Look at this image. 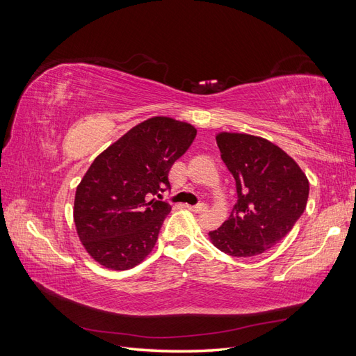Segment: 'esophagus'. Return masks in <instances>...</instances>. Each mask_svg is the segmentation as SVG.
<instances>
[{"mask_svg": "<svg viewBox=\"0 0 356 356\" xmlns=\"http://www.w3.org/2000/svg\"><path fill=\"white\" fill-rule=\"evenodd\" d=\"M187 209H190L193 212H204V211H208V204L199 203V204H195V207H190V204H187Z\"/></svg>", "mask_w": 356, "mask_h": 356, "instance_id": "1", "label": "esophagus"}]
</instances>
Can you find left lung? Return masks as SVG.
Returning <instances> with one entry per match:
<instances>
[{
	"label": "left lung",
	"mask_w": 356,
	"mask_h": 356,
	"mask_svg": "<svg viewBox=\"0 0 356 356\" xmlns=\"http://www.w3.org/2000/svg\"><path fill=\"white\" fill-rule=\"evenodd\" d=\"M221 159L236 181L238 202L229 220L209 232L232 257L263 254L294 227L306 209L309 181L293 157L264 138L221 132Z\"/></svg>",
	"instance_id": "obj_1"
}]
</instances>
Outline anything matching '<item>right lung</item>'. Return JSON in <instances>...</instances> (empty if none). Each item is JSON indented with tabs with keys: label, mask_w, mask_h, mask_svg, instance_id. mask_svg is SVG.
I'll use <instances>...</instances> for the list:
<instances>
[{
	"label": "right lung",
	"mask_w": 356,
	"mask_h": 356,
	"mask_svg": "<svg viewBox=\"0 0 356 356\" xmlns=\"http://www.w3.org/2000/svg\"><path fill=\"white\" fill-rule=\"evenodd\" d=\"M196 134L190 123L152 117L93 160L75 191L74 222L95 261L127 270L153 251L172 208L152 196L170 188L169 170Z\"/></svg>",
	"instance_id": "add662e5"
}]
</instances>
